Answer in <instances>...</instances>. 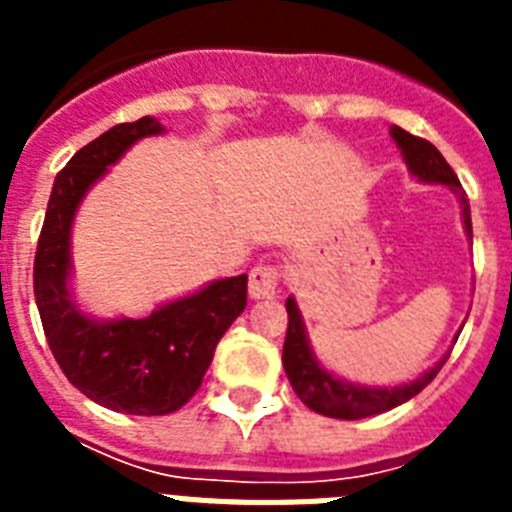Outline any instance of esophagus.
Instances as JSON below:
<instances>
[{"label":"esophagus","instance_id":"esophagus-1","mask_svg":"<svg viewBox=\"0 0 512 512\" xmlns=\"http://www.w3.org/2000/svg\"><path fill=\"white\" fill-rule=\"evenodd\" d=\"M279 268L276 265H255L249 271V297L252 300H263V297H273L279 289Z\"/></svg>","mask_w":512,"mask_h":512}]
</instances>
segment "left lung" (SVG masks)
Listing matches in <instances>:
<instances>
[{
	"label": "left lung",
	"instance_id": "1",
	"mask_svg": "<svg viewBox=\"0 0 512 512\" xmlns=\"http://www.w3.org/2000/svg\"><path fill=\"white\" fill-rule=\"evenodd\" d=\"M390 135L396 140V146L404 154V162L417 180L422 183H441L449 185L462 201V220H465V231L473 239V225H470V207L468 196L462 191L460 180L454 175V170L446 164L433 143L409 135L401 127H390ZM287 313H289V327H287V340H284V353H281V364L287 372L292 388L300 396L308 409L324 414V417H335V420H364V417H374V414L388 412L396 409L404 401L414 398L425 385L433 382L441 366H444L446 356L438 361L433 369L420 374L417 380L406 382V385H393V388H366V385H353L345 382L335 374H329L324 366L319 364V358L313 356L311 342L305 335L303 316L297 308L295 297L287 300Z\"/></svg>",
	"mask_w": 512,
	"mask_h": 512
}]
</instances>
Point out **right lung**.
Segmentation results:
<instances>
[{"label": "right lung", "mask_w": 512, "mask_h": 512, "mask_svg": "<svg viewBox=\"0 0 512 512\" xmlns=\"http://www.w3.org/2000/svg\"><path fill=\"white\" fill-rule=\"evenodd\" d=\"M154 116L124 122L76 151L58 172L34 257V295L44 337L68 382L122 414H172L188 404L220 337L247 305V276L207 284L159 305L146 319L98 321L68 292L71 225L84 193L140 138L159 135Z\"/></svg>", "instance_id": "add662e5"}]
</instances>
